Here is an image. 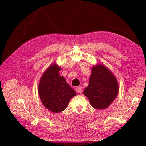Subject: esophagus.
Wrapping results in <instances>:
<instances>
[{
  "label": "esophagus",
  "mask_w": 146,
  "mask_h": 146,
  "mask_svg": "<svg viewBox=\"0 0 146 146\" xmlns=\"http://www.w3.org/2000/svg\"><path fill=\"white\" fill-rule=\"evenodd\" d=\"M83 88H82V86H78V87H77V88H76V90H77V91L78 92H79V93H82V91H83Z\"/></svg>",
  "instance_id": "esophagus-1"
}]
</instances>
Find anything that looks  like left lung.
<instances>
[{"instance_id":"8db88e82","label":"left lung","mask_w":146,"mask_h":146,"mask_svg":"<svg viewBox=\"0 0 146 146\" xmlns=\"http://www.w3.org/2000/svg\"><path fill=\"white\" fill-rule=\"evenodd\" d=\"M119 85L115 76L102 64H97L91 69L89 85L83 94L89 99L91 106L98 110L107 108L116 98Z\"/></svg>"}]
</instances>
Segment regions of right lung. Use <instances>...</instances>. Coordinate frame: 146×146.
I'll return each mask as SVG.
<instances>
[{"mask_svg":"<svg viewBox=\"0 0 146 146\" xmlns=\"http://www.w3.org/2000/svg\"><path fill=\"white\" fill-rule=\"evenodd\" d=\"M61 68L54 63L43 73L38 85V92L44 107L53 113L63 111L76 92L60 75Z\"/></svg>","mask_w":146,"mask_h":146,"instance_id":"1","label":"right lung"}]
</instances>
